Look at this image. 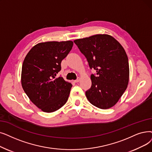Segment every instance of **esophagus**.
<instances>
[{
    "instance_id": "obj_1",
    "label": "esophagus",
    "mask_w": 152,
    "mask_h": 152,
    "mask_svg": "<svg viewBox=\"0 0 152 152\" xmlns=\"http://www.w3.org/2000/svg\"><path fill=\"white\" fill-rule=\"evenodd\" d=\"M80 81V77H77V80H75V83H78V82Z\"/></svg>"
}]
</instances>
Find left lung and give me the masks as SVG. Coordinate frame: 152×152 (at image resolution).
I'll use <instances>...</instances> for the list:
<instances>
[{
	"mask_svg": "<svg viewBox=\"0 0 152 152\" xmlns=\"http://www.w3.org/2000/svg\"><path fill=\"white\" fill-rule=\"evenodd\" d=\"M86 58L91 69V87L86 91L94 106L107 109L113 107L127 88L129 64L122 46L110 35L98 34L74 41Z\"/></svg>",
	"mask_w": 152,
	"mask_h": 152,
	"instance_id": "1",
	"label": "left lung"
}]
</instances>
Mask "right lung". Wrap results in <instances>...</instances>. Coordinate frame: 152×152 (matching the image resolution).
Listing matches in <instances>:
<instances>
[{
  "instance_id": "obj_1",
  "label": "right lung",
  "mask_w": 152,
  "mask_h": 152,
  "mask_svg": "<svg viewBox=\"0 0 152 152\" xmlns=\"http://www.w3.org/2000/svg\"><path fill=\"white\" fill-rule=\"evenodd\" d=\"M73 42H47L35 45L22 64L21 83L30 101L45 113H53L67 102L72 84L57 77L61 63Z\"/></svg>"
}]
</instances>
